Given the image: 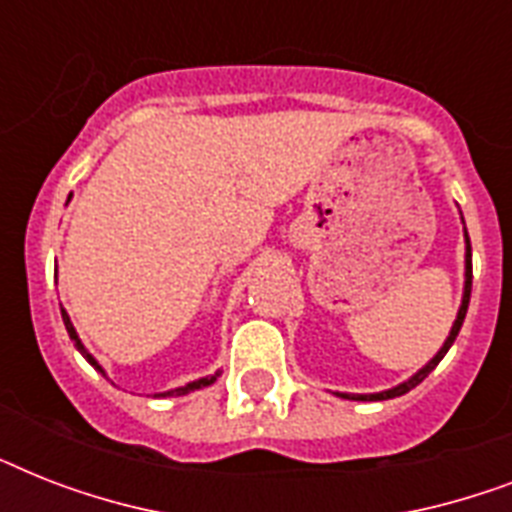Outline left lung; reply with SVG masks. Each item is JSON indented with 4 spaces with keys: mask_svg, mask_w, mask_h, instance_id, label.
Wrapping results in <instances>:
<instances>
[{
    "mask_svg": "<svg viewBox=\"0 0 512 512\" xmlns=\"http://www.w3.org/2000/svg\"><path fill=\"white\" fill-rule=\"evenodd\" d=\"M465 241H468V255H465V295H462V305H460V313H457V321H454L452 332H449V337H446L444 348L438 350L436 358L430 361L428 366H422L420 372L414 374L412 380H406L404 385H398V388L393 390H385V393H372V396H348V393H342V398H353V401H385V398H396V396H404V393H409L412 388H417L425 377H428L433 369L438 366V361L446 356V350L452 348V342L457 340V335H460V327L462 321H465V313H468V303H470V287H473V257H470V239H468V231H465Z\"/></svg>",
    "mask_w": 512,
    "mask_h": 512,
    "instance_id": "obj_1",
    "label": "left lung"
}]
</instances>
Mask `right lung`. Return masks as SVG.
I'll return each instance as SVG.
<instances>
[{"instance_id":"add662e5","label":"right lung","mask_w":512,"mask_h":512,"mask_svg":"<svg viewBox=\"0 0 512 512\" xmlns=\"http://www.w3.org/2000/svg\"><path fill=\"white\" fill-rule=\"evenodd\" d=\"M60 313H63V324H66V329H68V337H71V340H74V345H76V348H79V353H82V356L87 358V361H90V364L95 366V369H100L98 361H95V358H92L90 353H87V350H84V345H82V342H79V337H76V329H74V324H71V319H68V313H66V311H60ZM100 372H103V369H100ZM217 377H220V374H212V377H204V380L188 382V385H185V388H175V390H170V393H167V396H185V393H191V390L207 388V385H212V382H215Z\"/></svg>"}]
</instances>
